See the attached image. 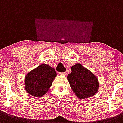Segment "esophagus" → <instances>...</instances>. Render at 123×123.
<instances>
[{"mask_svg": "<svg viewBox=\"0 0 123 123\" xmlns=\"http://www.w3.org/2000/svg\"><path fill=\"white\" fill-rule=\"evenodd\" d=\"M59 74H60L61 75H66V72H60V73H59Z\"/></svg>", "mask_w": 123, "mask_h": 123, "instance_id": "1", "label": "esophagus"}]
</instances>
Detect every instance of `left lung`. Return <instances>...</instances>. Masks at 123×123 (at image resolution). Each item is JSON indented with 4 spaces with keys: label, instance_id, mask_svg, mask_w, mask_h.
<instances>
[{
    "label": "left lung",
    "instance_id": "1",
    "mask_svg": "<svg viewBox=\"0 0 123 123\" xmlns=\"http://www.w3.org/2000/svg\"><path fill=\"white\" fill-rule=\"evenodd\" d=\"M67 79L73 92L80 99L91 97L98 90L97 78L81 64L72 66L71 73L68 75Z\"/></svg>",
    "mask_w": 123,
    "mask_h": 123
}]
</instances>
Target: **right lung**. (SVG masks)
I'll list each match as a JSON object with an SVG mask.
<instances>
[{
	"label": "right lung",
	"mask_w": 123,
	"mask_h": 123,
	"mask_svg": "<svg viewBox=\"0 0 123 123\" xmlns=\"http://www.w3.org/2000/svg\"><path fill=\"white\" fill-rule=\"evenodd\" d=\"M56 76L55 69L46 64H41L32 70L25 78V89L32 96L44 95Z\"/></svg>",
	"instance_id": "obj_1"
}]
</instances>
